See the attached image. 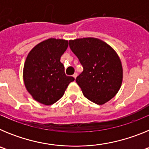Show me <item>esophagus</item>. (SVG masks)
<instances>
[{
	"mask_svg": "<svg viewBox=\"0 0 149 149\" xmlns=\"http://www.w3.org/2000/svg\"><path fill=\"white\" fill-rule=\"evenodd\" d=\"M77 73H76V72H75V73L73 74V77H74V78H76V77H77Z\"/></svg>",
	"mask_w": 149,
	"mask_h": 149,
	"instance_id": "1",
	"label": "esophagus"
}]
</instances>
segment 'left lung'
<instances>
[{"instance_id":"1","label":"left lung","mask_w":149,"mask_h":149,"mask_svg":"<svg viewBox=\"0 0 149 149\" xmlns=\"http://www.w3.org/2000/svg\"><path fill=\"white\" fill-rule=\"evenodd\" d=\"M69 47L84 68L76 78L84 95L99 105L113 98L122 81V63L116 51L91 37L70 40Z\"/></svg>"}]
</instances>
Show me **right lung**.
<instances>
[{"label":"right lung","mask_w":149,"mask_h":149,"mask_svg":"<svg viewBox=\"0 0 149 149\" xmlns=\"http://www.w3.org/2000/svg\"><path fill=\"white\" fill-rule=\"evenodd\" d=\"M68 41L48 39L36 45L26 59L23 77L27 90L38 102L51 105L64 95L74 81L67 76L60 57L68 48Z\"/></svg>","instance_id":"1"}]
</instances>
